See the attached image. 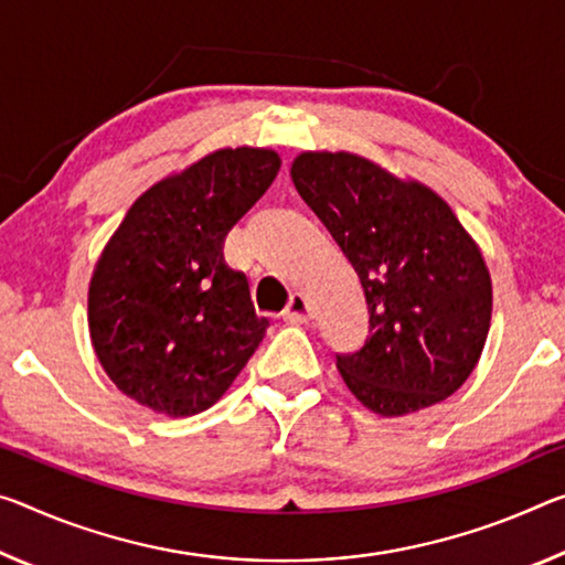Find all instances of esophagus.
Wrapping results in <instances>:
<instances>
[{
  "mask_svg": "<svg viewBox=\"0 0 565 565\" xmlns=\"http://www.w3.org/2000/svg\"><path fill=\"white\" fill-rule=\"evenodd\" d=\"M284 319L291 321V324H303L309 319V301L303 294H291L289 307L284 309Z\"/></svg>",
  "mask_w": 565,
  "mask_h": 565,
  "instance_id": "1",
  "label": "esophagus"
}]
</instances>
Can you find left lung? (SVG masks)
Wrapping results in <instances>:
<instances>
[{
	"instance_id": "obj_1",
	"label": "left lung",
	"mask_w": 565,
	"mask_h": 565,
	"mask_svg": "<svg viewBox=\"0 0 565 565\" xmlns=\"http://www.w3.org/2000/svg\"><path fill=\"white\" fill-rule=\"evenodd\" d=\"M291 181L360 276L370 339L337 354L349 392L382 417L433 407L486 347L492 286L440 195L352 153H301Z\"/></svg>"
}]
</instances>
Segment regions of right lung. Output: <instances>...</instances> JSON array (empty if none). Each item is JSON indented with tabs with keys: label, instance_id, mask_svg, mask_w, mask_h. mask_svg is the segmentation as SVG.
<instances>
[{
	"label": "right lung",
	"instance_id": "obj_1",
	"mask_svg": "<svg viewBox=\"0 0 565 565\" xmlns=\"http://www.w3.org/2000/svg\"><path fill=\"white\" fill-rule=\"evenodd\" d=\"M281 158L223 148L148 188L95 266L89 339L122 395L168 417L209 409L262 344L248 279L223 241L274 183Z\"/></svg>",
	"mask_w": 565,
	"mask_h": 565
}]
</instances>
